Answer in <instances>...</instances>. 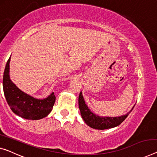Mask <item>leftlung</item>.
Wrapping results in <instances>:
<instances>
[{
    "mask_svg": "<svg viewBox=\"0 0 157 157\" xmlns=\"http://www.w3.org/2000/svg\"><path fill=\"white\" fill-rule=\"evenodd\" d=\"M79 109L80 110L82 118L87 125L90 127L97 130H106L109 128H112L116 127L127 118L129 113L132 111L133 108L131 111L128 112L127 114L119 117H101L96 114L93 113L90 109L88 108L84 100L82 93H79L78 99Z\"/></svg>",
    "mask_w": 157,
    "mask_h": 157,
    "instance_id": "left-lung-1",
    "label": "left lung"
}]
</instances>
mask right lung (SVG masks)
<instances>
[{"label": "right lung", "mask_w": 157, "mask_h": 157, "mask_svg": "<svg viewBox=\"0 0 157 157\" xmlns=\"http://www.w3.org/2000/svg\"><path fill=\"white\" fill-rule=\"evenodd\" d=\"M10 57L4 71L3 86L4 95L12 111L28 120H39L47 116L56 101L54 93L44 99H38L21 91L10 78Z\"/></svg>", "instance_id": "right-lung-1"}]
</instances>
